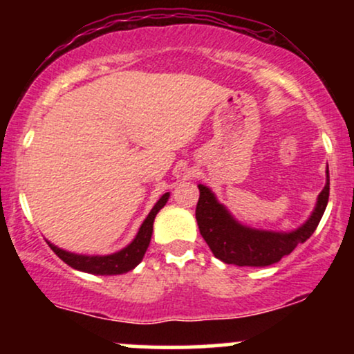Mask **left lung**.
I'll list each match as a JSON object with an SVG mask.
<instances>
[{
	"label": "left lung",
	"mask_w": 354,
	"mask_h": 354,
	"mask_svg": "<svg viewBox=\"0 0 354 354\" xmlns=\"http://www.w3.org/2000/svg\"><path fill=\"white\" fill-rule=\"evenodd\" d=\"M198 228L213 254L226 265L263 268L278 263L315 233L330 198V171L326 169V185L318 194L310 218L293 231L256 230L243 225L218 201L216 194L208 186L198 185Z\"/></svg>",
	"instance_id": "obj_1"
}]
</instances>
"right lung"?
Returning a JSON list of instances; mask_svg holds the SVG:
<instances>
[{"label":"right lung","instance_id":"obj_1","mask_svg":"<svg viewBox=\"0 0 354 354\" xmlns=\"http://www.w3.org/2000/svg\"><path fill=\"white\" fill-rule=\"evenodd\" d=\"M169 193H165L160 200L156 201V205L153 206V209L149 211V214L146 216L143 225L138 230L135 239L129 243L128 246L123 250L116 251L111 254H78L71 253V251L63 250L53 245L46 239V243L50 248L58 254V258L63 259L68 266L75 268V270L83 271V273H91V274H101V276H113V274H123L128 271L135 270L140 265L141 259L148 250L149 241H151L153 234V223L156 214L160 213V209L163 208L168 201Z\"/></svg>","mask_w":354,"mask_h":354}]
</instances>
